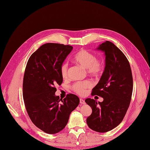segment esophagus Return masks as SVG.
I'll return each mask as SVG.
<instances>
[{"mask_svg":"<svg viewBox=\"0 0 150 150\" xmlns=\"http://www.w3.org/2000/svg\"><path fill=\"white\" fill-rule=\"evenodd\" d=\"M80 102L81 104H85V101L82 99H80Z\"/></svg>","mask_w":150,"mask_h":150,"instance_id":"1","label":"esophagus"}]
</instances>
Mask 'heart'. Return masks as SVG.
Segmentation results:
<instances>
[{
  "label": "heart",
  "instance_id": "obj_1",
  "mask_svg": "<svg viewBox=\"0 0 150 150\" xmlns=\"http://www.w3.org/2000/svg\"><path fill=\"white\" fill-rule=\"evenodd\" d=\"M73 60L75 63L87 69L88 73L90 75L97 76L102 72L103 67L102 62L100 60L97 59L94 54L85 50H81L78 52L74 57ZM61 74L64 79L67 76V63H64L61 66ZM91 86H92V83L87 80L83 82H77L74 84L72 88L77 94L83 95L86 92V89Z\"/></svg>",
  "mask_w": 150,
  "mask_h": 150
}]
</instances>
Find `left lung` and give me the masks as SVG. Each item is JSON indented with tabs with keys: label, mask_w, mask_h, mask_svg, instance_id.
Wrapping results in <instances>:
<instances>
[{
	"label": "left lung",
	"mask_w": 150,
	"mask_h": 150,
	"mask_svg": "<svg viewBox=\"0 0 150 150\" xmlns=\"http://www.w3.org/2000/svg\"><path fill=\"white\" fill-rule=\"evenodd\" d=\"M96 50L104 53L105 67L92 95L100 96L103 100H85L92 108L86 122L93 131L106 132L118 126L125 117L131 100L133 79L127 59L116 45L106 41Z\"/></svg>",
	"instance_id": "obj_1"
}]
</instances>
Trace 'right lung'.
<instances>
[{
	"instance_id": "add662e5",
	"label": "right lung",
	"mask_w": 150,
	"mask_h": 150,
	"mask_svg": "<svg viewBox=\"0 0 150 150\" xmlns=\"http://www.w3.org/2000/svg\"><path fill=\"white\" fill-rule=\"evenodd\" d=\"M72 50L70 45L45 43L30 56L25 69L23 93L25 108L32 122L47 134L62 131L80 103L73 94L64 99L55 95V86L63 81L61 66Z\"/></svg>"
}]
</instances>
